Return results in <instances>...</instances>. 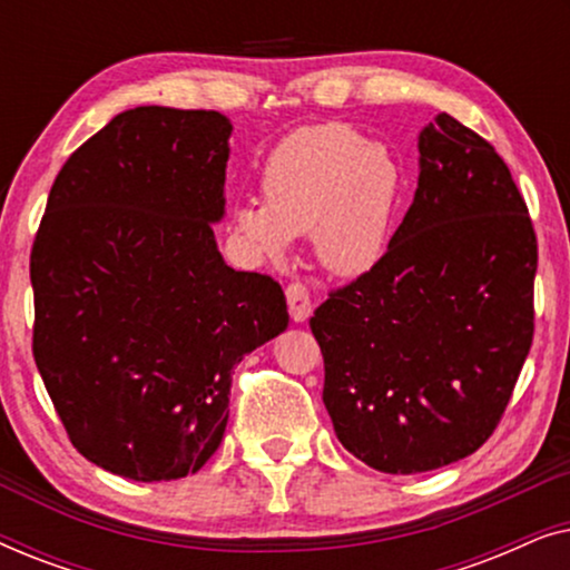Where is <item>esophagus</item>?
<instances>
[{"mask_svg":"<svg viewBox=\"0 0 570 570\" xmlns=\"http://www.w3.org/2000/svg\"><path fill=\"white\" fill-rule=\"evenodd\" d=\"M285 298H287V308H291L293 322H306L311 316L308 287L303 283H291L285 287Z\"/></svg>","mask_w":570,"mask_h":570,"instance_id":"1","label":"esophagus"}]
</instances>
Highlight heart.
Here are the masks:
<instances>
[{"instance_id":"1","label":"heart","mask_w":570,"mask_h":570,"mask_svg":"<svg viewBox=\"0 0 570 570\" xmlns=\"http://www.w3.org/2000/svg\"><path fill=\"white\" fill-rule=\"evenodd\" d=\"M262 199L233 213V228L264 256L311 233L316 262L337 277L376 269L392 244L404 170L384 145L330 121L287 135L262 170Z\"/></svg>"}]
</instances>
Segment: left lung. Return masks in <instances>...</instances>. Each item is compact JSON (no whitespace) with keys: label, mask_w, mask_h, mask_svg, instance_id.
Here are the masks:
<instances>
[{"label":"left lung","mask_w":570,"mask_h":570,"mask_svg":"<svg viewBox=\"0 0 570 570\" xmlns=\"http://www.w3.org/2000/svg\"><path fill=\"white\" fill-rule=\"evenodd\" d=\"M417 150L415 199L386 256L311 316L334 433L389 474L474 454L534 337L537 236L509 166L449 114Z\"/></svg>","instance_id":"8db88e82"}]
</instances>
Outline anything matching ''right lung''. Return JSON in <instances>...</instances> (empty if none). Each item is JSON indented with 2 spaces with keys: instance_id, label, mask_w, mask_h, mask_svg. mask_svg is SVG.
<instances>
[{
  "instance_id": "add662e5",
  "label": "right lung",
  "mask_w": 570,
  "mask_h": 570,
  "mask_svg": "<svg viewBox=\"0 0 570 570\" xmlns=\"http://www.w3.org/2000/svg\"><path fill=\"white\" fill-rule=\"evenodd\" d=\"M230 121L139 106L77 147L30 252L33 357L72 446L137 482L205 466L230 373L287 330L277 279L217 252Z\"/></svg>"
}]
</instances>
